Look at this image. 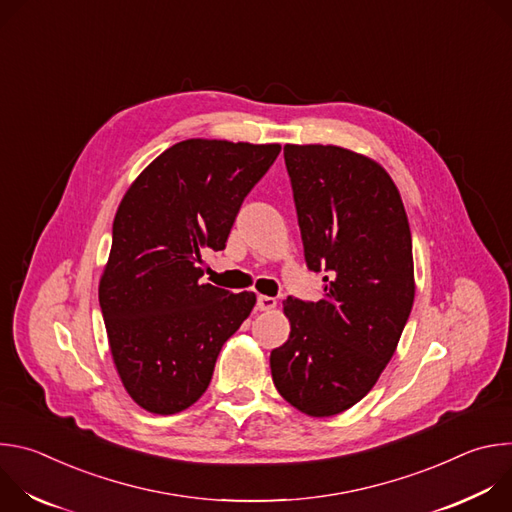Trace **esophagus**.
I'll use <instances>...</instances> for the list:
<instances>
[{"label": "esophagus", "mask_w": 512, "mask_h": 512, "mask_svg": "<svg viewBox=\"0 0 512 512\" xmlns=\"http://www.w3.org/2000/svg\"><path fill=\"white\" fill-rule=\"evenodd\" d=\"M277 306V300L275 298H269V296H259L257 298V308L261 310V312H269V310H273Z\"/></svg>", "instance_id": "1"}]
</instances>
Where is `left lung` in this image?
I'll use <instances>...</instances> for the list:
<instances>
[{"label": "left lung", "mask_w": 512, "mask_h": 512, "mask_svg": "<svg viewBox=\"0 0 512 512\" xmlns=\"http://www.w3.org/2000/svg\"><path fill=\"white\" fill-rule=\"evenodd\" d=\"M304 257L324 273L322 300L289 296L291 332L271 350L279 395L312 417L367 395L409 320L415 283L407 214L373 160L336 145H285Z\"/></svg>", "instance_id": "8db88e82"}]
</instances>
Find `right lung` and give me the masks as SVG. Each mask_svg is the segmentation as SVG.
Returning <instances> with one entry per match:
<instances>
[{
  "label": "right lung",
  "instance_id": "1",
  "mask_svg": "<svg viewBox=\"0 0 512 512\" xmlns=\"http://www.w3.org/2000/svg\"><path fill=\"white\" fill-rule=\"evenodd\" d=\"M281 145L186 139L123 196L99 304L131 399L172 415L208 389L223 344L255 306L253 291L200 283L202 249L223 251L243 200Z\"/></svg>",
  "mask_w": 512,
  "mask_h": 512
}]
</instances>
